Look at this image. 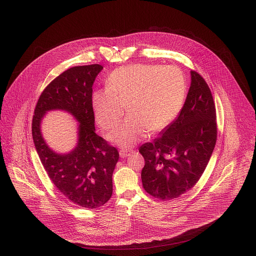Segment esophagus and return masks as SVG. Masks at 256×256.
I'll list each match as a JSON object with an SVG mask.
<instances>
[{
    "label": "esophagus",
    "mask_w": 256,
    "mask_h": 256,
    "mask_svg": "<svg viewBox=\"0 0 256 256\" xmlns=\"http://www.w3.org/2000/svg\"><path fill=\"white\" fill-rule=\"evenodd\" d=\"M132 152H134L132 150L122 149V150H120V157H122V158H126V157H128Z\"/></svg>",
    "instance_id": "1"
}]
</instances>
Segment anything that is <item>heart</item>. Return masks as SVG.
I'll return each instance as SVG.
<instances>
[{"label": "heart", "instance_id": "1", "mask_svg": "<svg viewBox=\"0 0 256 256\" xmlns=\"http://www.w3.org/2000/svg\"><path fill=\"white\" fill-rule=\"evenodd\" d=\"M106 88L95 92L93 108L99 126L114 128L124 114V124L109 134V140L122 148H130L148 130L165 128L180 112L186 95V81L173 66L130 64L114 70Z\"/></svg>", "mask_w": 256, "mask_h": 256}]
</instances>
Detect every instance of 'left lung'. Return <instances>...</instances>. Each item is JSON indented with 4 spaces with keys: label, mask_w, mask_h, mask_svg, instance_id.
<instances>
[{
    "label": "left lung",
    "mask_w": 256,
    "mask_h": 256,
    "mask_svg": "<svg viewBox=\"0 0 256 256\" xmlns=\"http://www.w3.org/2000/svg\"><path fill=\"white\" fill-rule=\"evenodd\" d=\"M192 84L178 118L153 142L142 144V188L160 200L192 190L202 175L216 142V106L204 79L192 70Z\"/></svg>",
    "instance_id": "1"
}]
</instances>
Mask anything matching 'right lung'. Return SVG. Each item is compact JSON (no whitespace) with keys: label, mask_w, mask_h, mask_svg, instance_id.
<instances>
[{"label":"right lung","mask_w":256,"mask_h":256,"mask_svg":"<svg viewBox=\"0 0 256 256\" xmlns=\"http://www.w3.org/2000/svg\"><path fill=\"white\" fill-rule=\"evenodd\" d=\"M103 68L94 64L72 66L52 80L40 94L32 118V136L42 164L54 186L70 202L97 208L112 196V173L120 154L95 132L93 84ZM52 108H62L80 122V142L66 156L52 152L40 134V122Z\"/></svg>","instance_id":"obj_1"}]
</instances>
